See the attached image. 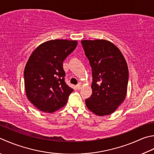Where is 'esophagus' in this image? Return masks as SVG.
I'll list each match as a JSON object with an SVG mask.
<instances>
[{"mask_svg":"<svg viewBox=\"0 0 154 154\" xmlns=\"http://www.w3.org/2000/svg\"><path fill=\"white\" fill-rule=\"evenodd\" d=\"M75 87H76V89L77 90H79L81 88V84H78V85H77L76 86H75Z\"/></svg>","mask_w":154,"mask_h":154,"instance_id":"34e87169","label":"esophagus"}]
</instances>
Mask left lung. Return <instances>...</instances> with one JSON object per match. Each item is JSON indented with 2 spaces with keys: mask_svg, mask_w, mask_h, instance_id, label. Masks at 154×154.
I'll list each match as a JSON object with an SVG mask.
<instances>
[{
  "mask_svg": "<svg viewBox=\"0 0 154 154\" xmlns=\"http://www.w3.org/2000/svg\"><path fill=\"white\" fill-rule=\"evenodd\" d=\"M81 45L93 75V93L85 104L95 115H109L123 103L127 95V62L120 50L109 41L83 40Z\"/></svg>",
  "mask_w": 154,
  "mask_h": 154,
  "instance_id": "left-lung-1",
  "label": "left lung"
}]
</instances>
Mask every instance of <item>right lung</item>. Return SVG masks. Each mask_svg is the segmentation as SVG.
I'll return each instance as SVG.
<instances>
[{
    "label": "right lung",
    "mask_w": 154,
    "mask_h": 154,
    "mask_svg": "<svg viewBox=\"0 0 154 154\" xmlns=\"http://www.w3.org/2000/svg\"><path fill=\"white\" fill-rule=\"evenodd\" d=\"M78 42L55 39L38 46L29 57L24 71L26 97L45 113H53L67 103L73 89L65 82L63 61Z\"/></svg>",
    "instance_id": "right-lung-1"
}]
</instances>
